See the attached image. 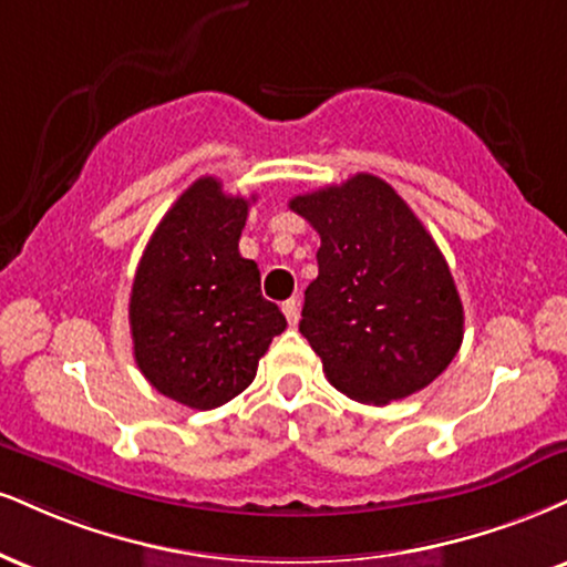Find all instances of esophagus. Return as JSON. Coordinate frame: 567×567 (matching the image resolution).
Here are the masks:
<instances>
[{
    "mask_svg": "<svg viewBox=\"0 0 567 567\" xmlns=\"http://www.w3.org/2000/svg\"><path fill=\"white\" fill-rule=\"evenodd\" d=\"M282 313H285V319H288V324H292V327L298 324V301H296V298H290V301L282 303Z\"/></svg>",
    "mask_w": 567,
    "mask_h": 567,
    "instance_id": "obj_1",
    "label": "esophagus"
}]
</instances>
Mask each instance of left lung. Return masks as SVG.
Wrapping results in <instances>:
<instances>
[{
    "mask_svg": "<svg viewBox=\"0 0 567 567\" xmlns=\"http://www.w3.org/2000/svg\"><path fill=\"white\" fill-rule=\"evenodd\" d=\"M290 210L319 231L301 336L340 393L391 404L452 364L465 311L446 258L391 184L357 174L298 195Z\"/></svg>",
    "mask_w": 567,
    "mask_h": 567,
    "instance_id": "8db88e82",
    "label": "left lung"
}]
</instances>
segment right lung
I'll use <instances>...</instances> for the list:
<instances>
[{"instance_id": "1", "label": "right lung", "mask_w": 567, "mask_h": 567, "mask_svg": "<svg viewBox=\"0 0 567 567\" xmlns=\"http://www.w3.org/2000/svg\"><path fill=\"white\" fill-rule=\"evenodd\" d=\"M200 176L168 208L136 266L128 324L134 359L155 391L189 409H216L254 383L258 359L288 327L240 256L248 208Z\"/></svg>"}]
</instances>
